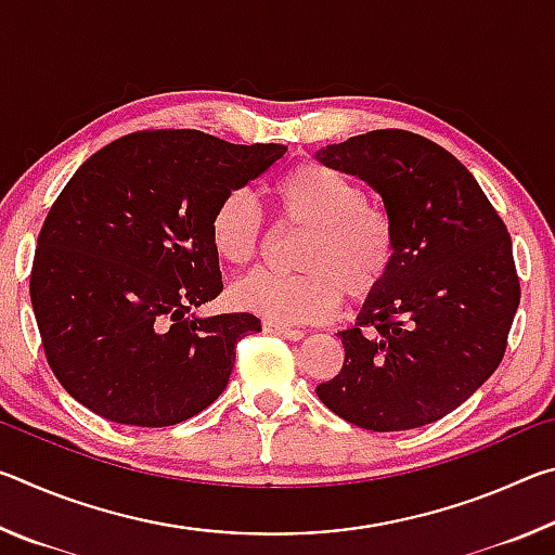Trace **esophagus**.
<instances>
[{
	"label": "esophagus",
	"mask_w": 555,
	"mask_h": 555,
	"mask_svg": "<svg viewBox=\"0 0 555 555\" xmlns=\"http://www.w3.org/2000/svg\"><path fill=\"white\" fill-rule=\"evenodd\" d=\"M264 333L269 335H279V337H286V340H300L306 333L298 331V327H288V325H281V323H271V321H264Z\"/></svg>",
	"instance_id": "obj_1"
}]
</instances>
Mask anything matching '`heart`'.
I'll use <instances>...</instances> for the list:
<instances>
[{"instance_id":"heart-1","label":"heart","mask_w":555,"mask_h":555,"mask_svg":"<svg viewBox=\"0 0 555 555\" xmlns=\"http://www.w3.org/2000/svg\"><path fill=\"white\" fill-rule=\"evenodd\" d=\"M279 222L304 228L298 274L255 271L230 288L232 304L271 323H321L333 318L345 294L367 300L397 267L399 237L391 215L367 203L362 185L323 164H298L274 185ZM210 244L230 267L257 261L267 228L255 198L232 191L210 215Z\"/></svg>"}]
</instances>
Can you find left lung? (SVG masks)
I'll list each match as a JSON object with an SVG mask.
<instances>
[{
  "label": "left lung",
  "mask_w": 555,
  "mask_h": 555,
  "mask_svg": "<svg viewBox=\"0 0 555 555\" xmlns=\"http://www.w3.org/2000/svg\"><path fill=\"white\" fill-rule=\"evenodd\" d=\"M318 158L367 181L399 237L387 284L337 333L343 370L318 384V399L379 434L434 424L504 357L521 296L506 224L473 173L413 131H367Z\"/></svg>",
  "instance_id": "8db88e82"
}]
</instances>
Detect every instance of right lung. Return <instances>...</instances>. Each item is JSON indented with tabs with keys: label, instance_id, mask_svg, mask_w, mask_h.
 <instances>
[{
	"label": "right lung",
	"instance_id": "1",
	"mask_svg": "<svg viewBox=\"0 0 555 555\" xmlns=\"http://www.w3.org/2000/svg\"><path fill=\"white\" fill-rule=\"evenodd\" d=\"M284 154L156 129L73 173L43 220L29 291L46 360L75 401L115 424L164 428L220 397L234 347L261 323L191 315L222 291L210 215Z\"/></svg>",
	"mask_w": 555,
	"mask_h": 555
}]
</instances>
